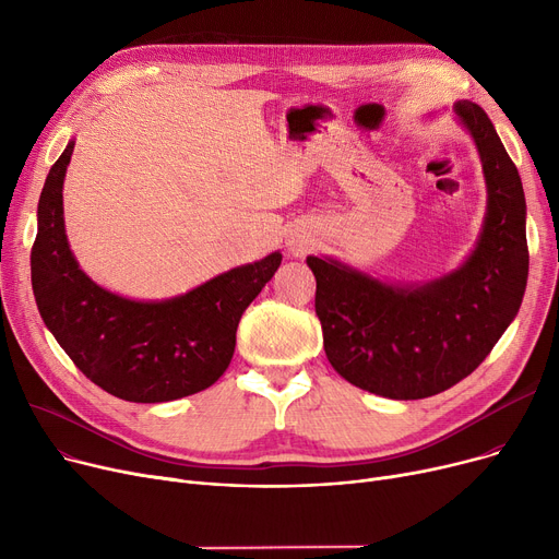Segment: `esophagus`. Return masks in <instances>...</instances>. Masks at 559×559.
Wrapping results in <instances>:
<instances>
[{
  "instance_id": "34e87169",
  "label": "esophagus",
  "mask_w": 559,
  "mask_h": 559,
  "mask_svg": "<svg viewBox=\"0 0 559 559\" xmlns=\"http://www.w3.org/2000/svg\"><path fill=\"white\" fill-rule=\"evenodd\" d=\"M295 247H297V249H301V247H304V245H301V242H295Z\"/></svg>"
}]
</instances>
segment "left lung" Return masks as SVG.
Returning a JSON list of instances; mask_svg holds the SVG:
<instances>
[{"label": "left lung", "mask_w": 559, "mask_h": 559, "mask_svg": "<svg viewBox=\"0 0 559 559\" xmlns=\"http://www.w3.org/2000/svg\"><path fill=\"white\" fill-rule=\"evenodd\" d=\"M485 174L487 211L460 267L426 283H390L331 255H308L326 358L350 385L413 401L472 373L514 321L527 283L525 194L487 112L455 102Z\"/></svg>", "instance_id": "obj_1"}]
</instances>
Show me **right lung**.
<instances>
[{"label": "right lung", "mask_w": 559, "mask_h": 559, "mask_svg": "<svg viewBox=\"0 0 559 559\" xmlns=\"http://www.w3.org/2000/svg\"><path fill=\"white\" fill-rule=\"evenodd\" d=\"M74 140L38 201L32 285L40 317L72 362L108 394L165 403L211 388L228 369L247 306L281 267V251L213 276L186 295L138 301L97 285L70 249L63 181Z\"/></svg>", "instance_id": "add662e5"}]
</instances>
